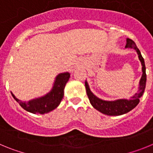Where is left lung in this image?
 I'll list each match as a JSON object with an SVG mask.
<instances>
[{
  "label": "left lung",
  "mask_w": 153,
  "mask_h": 153,
  "mask_svg": "<svg viewBox=\"0 0 153 153\" xmlns=\"http://www.w3.org/2000/svg\"><path fill=\"white\" fill-rule=\"evenodd\" d=\"M126 48H132L134 49L137 52L138 57L140 60L142 64V77L140 80L139 84V90L135 95L132 96L129 100L127 99H119L117 100L107 101L103 100L98 98L91 92L89 86L87 81H85V86H86V94L88 96L90 102L92 106L97 109L100 113H103L108 116H120V115L125 114L128 112L131 111L132 109H134L140 102V98L143 95V93L145 91L146 84V66L144 59L142 56L140 50L138 49L136 44L133 40L131 39H126Z\"/></svg>",
  "instance_id": "obj_1"
}]
</instances>
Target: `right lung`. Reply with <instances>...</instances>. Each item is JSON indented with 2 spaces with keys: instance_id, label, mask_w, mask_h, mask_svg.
I'll return each instance as SVG.
<instances>
[{
  "instance_id": "add662e5",
  "label": "right lung",
  "mask_w": 153,
  "mask_h": 153,
  "mask_svg": "<svg viewBox=\"0 0 153 153\" xmlns=\"http://www.w3.org/2000/svg\"><path fill=\"white\" fill-rule=\"evenodd\" d=\"M70 74L69 72L61 73L56 76L53 86L48 93L41 97L33 99L28 102H22L15 97L11 93L13 99L20 104V106L26 111L36 114H44L56 109L61 102L63 97L65 86L70 79Z\"/></svg>"
}]
</instances>
